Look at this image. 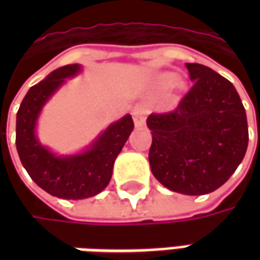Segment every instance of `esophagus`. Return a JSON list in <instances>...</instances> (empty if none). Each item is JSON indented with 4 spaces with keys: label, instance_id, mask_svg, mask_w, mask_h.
<instances>
[{
    "label": "esophagus",
    "instance_id": "34e87169",
    "mask_svg": "<svg viewBox=\"0 0 260 260\" xmlns=\"http://www.w3.org/2000/svg\"><path fill=\"white\" fill-rule=\"evenodd\" d=\"M132 117H134V122L138 128L143 126L145 119H146V108L143 106H135L134 111H132Z\"/></svg>",
    "mask_w": 260,
    "mask_h": 260
}]
</instances>
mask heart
Wrapping results in <instances>:
<instances>
[{"instance_id": "b5f03b06", "label": "heart", "mask_w": 260, "mask_h": 260, "mask_svg": "<svg viewBox=\"0 0 260 260\" xmlns=\"http://www.w3.org/2000/svg\"><path fill=\"white\" fill-rule=\"evenodd\" d=\"M157 82L161 89H169V90L177 91V93L185 89V82L181 79L180 76H175L173 72L160 74L157 78Z\"/></svg>"}]
</instances>
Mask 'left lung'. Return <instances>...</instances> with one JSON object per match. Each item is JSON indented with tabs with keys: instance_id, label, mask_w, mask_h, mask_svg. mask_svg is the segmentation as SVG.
I'll use <instances>...</instances> for the list:
<instances>
[{
	"instance_id": "8db88e82",
	"label": "left lung",
	"mask_w": 260,
	"mask_h": 260,
	"mask_svg": "<svg viewBox=\"0 0 260 260\" xmlns=\"http://www.w3.org/2000/svg\"><path fill=\"white\" fill-rule=\"evenodd\" d=\"M193 82L171 113L150 114L149 163L170 191L205 195L233 175L245 156V108L233 83L201 64H185Z\"/></svg>"
}]
</instances>
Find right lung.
<instances>
[{
    "mask_svg": "<svg viewBox=\"0 0 260 260\" xmlns=\"http://www.w3.org/2000/svg\"><path fill=\"white\" fill-rule=\"evenodd\" d=\"M80 71L79 64L55 69L31 86L16 114V149L30 178L50 195L62 199H86L108 185L115 158L134 129L131 115L114 122L87 150L74 156H55L36 138V124L50 97Z\"/></svg>",
    "mask_w": 260,
    "mask_h": 260,
    "instance_id": "obj_1",
    "label": "right lung"
}]
</instances>
